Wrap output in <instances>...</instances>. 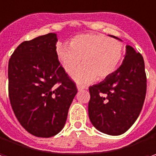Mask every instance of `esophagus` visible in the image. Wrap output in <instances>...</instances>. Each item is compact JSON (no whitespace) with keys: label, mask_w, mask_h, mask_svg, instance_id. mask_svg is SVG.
Segmentation results:
<instances>
[{"label":"esophagus","mask_w":156,"mask_h":156,"mask_svg":"<svg viewBox=\"0 0 156 156\" xmlns=\"http://www.w3.org/2000/svg\"><path fill=\"white\" fill-rule=\"evenodd\" d=\"M77 87H78V91H82V90H84L85 88V86L82 85H77Z\"/></svg>","instance_id":"esophagus-1"}]
</instances>
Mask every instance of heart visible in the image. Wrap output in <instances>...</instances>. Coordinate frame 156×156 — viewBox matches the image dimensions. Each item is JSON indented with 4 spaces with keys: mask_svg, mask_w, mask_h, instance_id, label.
I'll use <instances>...</instances> for the list:
<instances>
[{
    "mask_svg": "<svg viewBox=\"0 0 156 156\" xmlns=\"http://www.w3.org/2000/svg\"><path fill=\"white\" fill-rule=\"evenodd\" d=\"M125 51V45L104 35L84 34L72 38L70 46L59 45L58 57L69 74L81 64L84 66L74 73L73 78L80 84H88L97 78L102 80L117 70Z\"/></svg>",
    "mask_w": 156,
    "mask_h": 156,
    "instance_id": "b5f03b06",
    "label": "heart"
}]
</instances>
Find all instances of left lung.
<instances>
[{
	"label": "left lung",
	"mask_w": 156,
	"mask_h": 156,
	"mask_svg": "<svg viewBox=\"0 0 156 156\" xmlns=\"http://www.w3.org/2000/svg\"><path fill=\"white\" fill-rule=\"evenodd\" d=\"M122 65L102 82L89 87V118L98 131L119 135L140 113L147 92V76L141 54L126 45Z\"/></svg>",
	"instance_id": "obj_1"
}]
</instances>
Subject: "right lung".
I'll use <instances>...</instances> for the list:
<instances>
[{
	"instance_id": "obj_1",
	"label": "right lung",
	"mask_w": 156,
	"mask_h": 156,
	"mask_svg": "<svg viewBox=\"0 0 156 156\" xmlns=\"http://www.w3.org/2000/svg\"><path fill=\"white\" fill-rule=\"evenodd\" d=\"M57 35L24 41L9 61V97L16 117L34 136L49 138L65 126L78 89L57 53Z\"/></svg>"
}]
</instances>
